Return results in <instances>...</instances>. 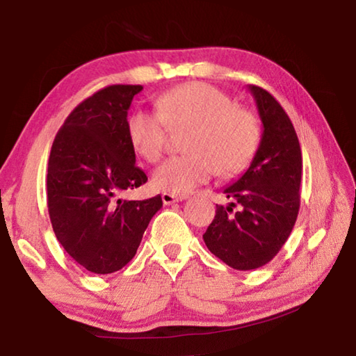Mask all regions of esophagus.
Returning a JSON list of instances; mask_svg holds the SVG:
<instances>
[{
    "mask_svg": "<svg viewBox=\"0 0 356 356\" xmlns=\"http://www.w3.org/2000/svg\"><path fill=\"white\" fill-rule=\"evenodd\" d=\"M161 200H163V204H166V206H171V204H174V202L186 200V195H172V193H163V195H161Z\"/></svg>",
    "mask_w": 356,
    "mask_h": 356,
    "instance_id": "obj_1",
    "label": "esophagus"
}]
</instances>
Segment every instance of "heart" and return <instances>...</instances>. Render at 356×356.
Wrapping results in <instances>:
<instances>
[{"instance_id":"b5f03b06","label":"heart","mask_w":356,"mask_h":356,"mask_svg":"<svg viewBox=\"0 0 356 356\" xmlns=\"http://www.w3.org/2000/svg\"><path fill=\"white\" fill-rule=\"evenodd\" d=\"M156 110H136L127 119L129 141L138 155L155 163L166 149L168 127H184L186 154L156 168V190L185 195L213 176H234L248 166L261 143V124L254 113L234 105L221 89L206 83H185L161 94Z\"/></svg>"}]
</instances>
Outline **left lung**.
Wrapping results in <instances>:
<instances>
[{
    "label": "left lung",
    "instance_id": "1",
    "mask_svg": "<svg viewBox=\"0 0 356 356\" xmlns=\"http://www.w3.org/2000/svg\"><path fill=\"white\" fill-rule=\"evenodd\" d=\"M262 136L254 159L222 193L234 202L216 206L202 238L210 252L236 270H254L278 254L300 209L303 160L291 119L272 94L250 84ZM238 207L236 213L233 207Z\"/></svg>",
    "mask_w": 356,
    "mask_h": 356
}]
</instances>
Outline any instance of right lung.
Segmentation results:
<instances>
[{
  "mask_svg": "<svg viewBox=\"0 0 356 356\" xmlns=\"http://www.w3.org/2000/svg\"><path fill=\"white\" fill-rule=\"evenodd\" d=\"M140 84H113L81 102L53 141L47 174L51 226L67 254L88 272L108 275L136 254L161 196L125 201L119 195L147 182L127 136Z\"/></svg>",
  "mask_w": 356,
  "mask_h": 356,
  "instance_id": "1",
  "label": "right lung"
}]
</instances>
